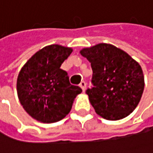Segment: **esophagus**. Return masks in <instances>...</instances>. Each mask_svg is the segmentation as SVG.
<instances>
[{
    "instance_id": "obj_1",
    "label": "esophagus",
    "mask_w": 153,
    "mask_h": 153,
    "mask_svg": "<svg viewBox=\"0 0 153 153\" xmlns=\"http://www.w3.org/2000/svg\"><path fill=\"white\" fill-rule=\"evenodd\" d=\"M86 86H87V84H86V82H85V81H81V82L79 83V87L81 88L82 91H85V89H86Z\"/></svg>"
}]
</instances>
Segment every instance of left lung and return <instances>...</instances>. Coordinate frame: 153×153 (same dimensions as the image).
<instances>
[{
    "label": "left lung",
    "mask_w": 153,
    "mask_h": 153,
    "mask_svg": "<svg viewBox=\"0 0 153 153\" xmlns=\"http://www.w3.org/2000/svg\"><path fill=\"white\" fill-rule=\"evenodd\" d=\"M79 53L91 63L94 87L86 93L95 111L108 120L128 116L138 105L144 88L138 62L108 43L84 48Z\"/></svg>",
    "instance_id": "1"
}]
</instances>
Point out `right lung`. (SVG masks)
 I'll return each instance as SVG.
<instances>
[{
  "label": "right lung",
  "mask_w": 153,
  "mask_h": 153,
  "mask_svg": "<svg viewBox=\"0 0 153 153\" xmlns=\"http://www.w3.org/2000/svg\"><path fill=\"white\" fill-rule=\"evenodd\" d=\"M73 48L58 44L37 51L21 68L16 79L17 97L25 111L42 123L64 119L71 111L81 88L69 81L61 65Z\"/></svg>",
  "instance_id": "add662e5"
}]
</instances>
